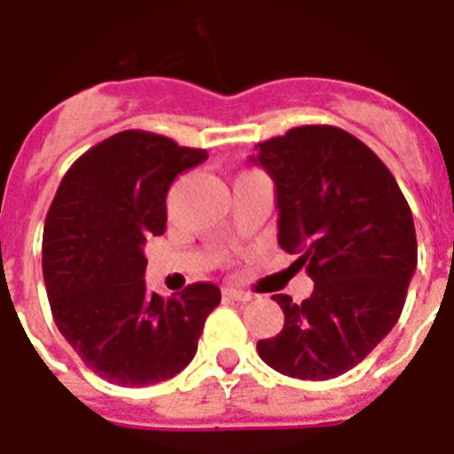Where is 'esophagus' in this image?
<instances>
[{"mask_svg":"<svg viewBox=\"0 0 454 454\" xmlns=\"http://www.w3.org/2000/svg\"><path fill=\"white\" fill-rule=\"evenodd\" d=\"M223 294L231 299H235V301H250V299H253V294L246 293V290H239V288H223Z\"/></svg>","mask_w":454,"mask_h":454,"instance_id":"esophagus-1","label":"esophagus"}]
</instances>
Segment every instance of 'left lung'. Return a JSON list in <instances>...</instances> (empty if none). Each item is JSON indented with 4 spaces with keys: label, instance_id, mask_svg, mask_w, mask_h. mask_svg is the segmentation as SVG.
Listing matches in <instances>:
<instances>
[{
    "label": "left lung",
    "instance_id": "left-lung-1",
    "mask_svg": "<svg viewBox=\"0 0 454 454\" xmlns=\"http://www.w3.org/2000/svg\"><path fill=\"white\" fill-rule=\"evenodd\" d=\"M275 182L279 246L315 281L284 310L277 337L257 341L270 368L294 380L344 375L393 330L417 268L411 206L393 173L337 126H297L254 146Z\"/></svg>",
    "mask_w": 454,
    "mask_h": 454
}]
</instances>
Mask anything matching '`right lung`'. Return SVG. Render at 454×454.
I'll return each mask as SVG.
<instances>
[{"label": "right lung", "mask_w": 454, "mask_h": 454, "mask_svg": "<svg viewBox=\"0 0 454 454\" xmlns=\"http://www.w3.org/2000/svg\"><path fill=\"white\" fill-rule=\"evenodd\" d=\"M206 157L164 135L124 130L83 153L57 188L42 244L52 319L110 384L142 388L182 372L222 301L215 284L164 299L144 281V244L166 231L170 184Z\"/></svg>", "instance_id": "1"}]
</instances>
